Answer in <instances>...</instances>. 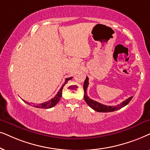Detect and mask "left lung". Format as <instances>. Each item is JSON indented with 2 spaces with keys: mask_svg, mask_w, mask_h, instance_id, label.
Returning a JSON list of instances; mask_svg holds the SVG:
<instances>
[{
  "mask_svg": "<svg viewBox=\"0 0 150 150\" xmlns=\"http://www.w3.org/2000/svg\"><path fill=\"white\" fill-rule=\"evenodd\" d=\"M88 84V77H86V78L84 81V83H83V90H84V96H83V97H84V100L90 107L92 108L93 110H95V111L99 112H114L115 110H117L121 109V108L124 107L126 105L128 104L129 102L131 101V99H132L133 97H129V98L127 99L126 100L123 101L122 103H120V104L117 105H103L102 103H99L97 102V101H94L93 99L89 98L86 93L87 88Z\"/></svg>",
  "mask_w": 150,
  "mask_h": 150,
  "instance_id": "obj_1",
  "label": "left lung"
}]
</instances>
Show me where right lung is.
<instances>
[{"label": "right lung", "instance_id": "obj_1", "mask_svg": "<svg viewBox=\"0 0 150 150\" xmlns=\"http://www.w3.org/2000/svg\"><path fill=\"white\" fill-rule=\"evenodd\" d=\"M73 77H69V78H67L65 79V82L64 83V84L60 88V89L59 90L58 93L56 94V95L53 98H52L51 100L48 101H46V102H44L42 103H39L38 105H34V107L35 108H45V109H48V108H51L55 106V105L57 104V103H58V101H59V99L62 97V89H63V87L64 86V85L66 84L68 82V81L70 80V79H72ZM25 101V103H28V104L30 105V103H29L27 101H25V100H23Z\"/></svg>", "mask_w": 150, "mask_h": 150}]
</instances>
